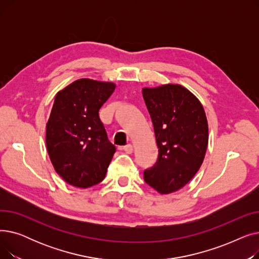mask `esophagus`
Listing matches in <instances>:
<instances>
[{
  "label": "esophagus",
  "mask_w": 259,
  "mask_h": 259,
  "mask_svg": "<svg viewBox=\"0 0 259 259\" xmlns=\"http://www.w3.org/2000/svg\"><path fill=\"white\" fill-rule=\"evenodd\" d=\"M122 149H124V151H125L126 153H128V154H131V153L133 152V146H132L131 144L126 145Z\"/></svg>",
  "instance_id": "esophagus-1"
}]
</instances>
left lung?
Masks as SVG:
<instances>
[{
	"label": "left lung",
	"instance_id": "obj_1",
	"mask_svg": "<svg viewBox=\"0 0 259 259\" xmlns=\"http://www.w3.org/2000/svg\"><path fill=\"white\" fill-rule=\"evenodd\" d=\"M150 113L158 158L145 170V182L160 194L186 186L205 158L209 129L205 109L195 95L180 84L145 87L142 90Z\"/></svg>",
	"mask_w": 259,
	"mask_h": 259
}]
</instances>
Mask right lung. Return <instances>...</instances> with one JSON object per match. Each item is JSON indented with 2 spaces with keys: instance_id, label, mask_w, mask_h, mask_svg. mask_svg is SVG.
I'll list each match as a JSON object with an SVG mask.
<instances>
[{
  "instance_id": "obj_1",
  "label": "right lung",
  "mask_w": 259,
  "mask_h": 259,
  "mask_svg": "<svg viewBox=\"0 0 259 259\" xmlns=\"http://www.w3.org/2000/svg\"><path fill=\"white\" fill-rule=\"evenodd\" d=\"M116 85L79 78L54 97L46 125V147L56 172L73 187L101 183L115 153L100 119L101 107Z\"/></svg>"
}]
</instances>
